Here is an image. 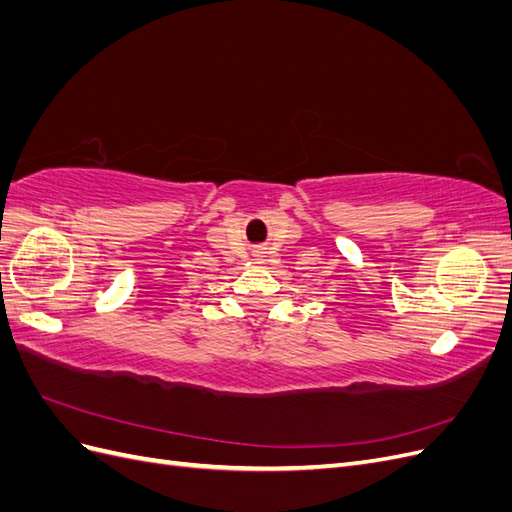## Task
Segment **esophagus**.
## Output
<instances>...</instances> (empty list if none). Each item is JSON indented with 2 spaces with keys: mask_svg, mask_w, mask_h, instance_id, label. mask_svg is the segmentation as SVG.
I'll use <instances>...</instances> for the list:
<instances>
[{
  "mask_svg": "<svg viewBox=\"0 0 512 512\" xmlns=\"http://www.w3.org/2000/svg\"><path fill=\"white\" fill-rule=\"evenodd\" d=\"M252 258H254L256 262L265 260V250H262V247H254V250H252Z\"/></svg>",
  "mask_w": 512,
  "mask_h": 512,
  "instance_id": "esophagus-1",
  "label": "esophagus"
}]
</instances>
